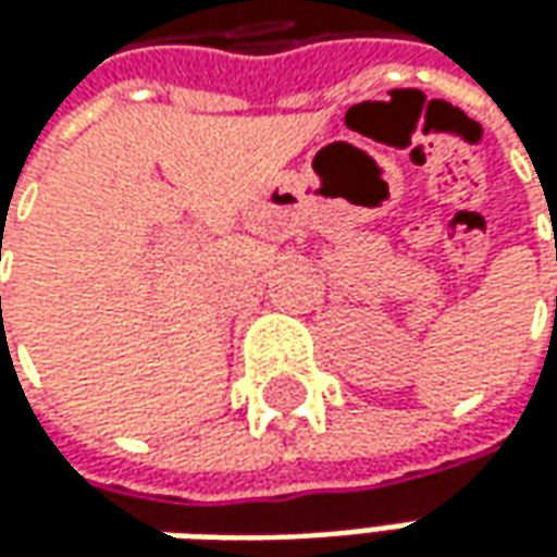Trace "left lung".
Segmentation results:
<instances>
[{"label": "left lung", "instance_id": "1", "mask_svg": "<svg viewBox=\"0 0 557 557\" xmlns=\"http://www.w3.org/2000/svg\"><path fill=\"white\" fill-rule=\"evenodd\" d=\"M555 246H557V237H555Z\"/></svg>", "mask_w": 557, "mask_h": 557}]
</instances>
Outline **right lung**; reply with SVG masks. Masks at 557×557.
<instances>
[{"label": "right lung", "instance_id": "1", "mask_svg": "<svg viewBox=\"0 0 557 557\" xmlns=\"http://www.w3.org/2000/svg\"><path fill=\"white\" fill-rule=\"evenodd\" d=\"M0 252H2V243H0ZM0 259H2V256H0ZM0 301H2V298H0Z\"/></svg>", "mask_w": 557, "mask_h": 557}]
</instances>
